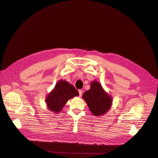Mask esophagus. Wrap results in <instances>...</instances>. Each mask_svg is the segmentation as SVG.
Here are the masks:
<instances>
[{
	"mask_svg": "<svg viewBox=\"0 0 158 158\" xmlns=\"http://www.w3.org/2000/svg\"><path fill=\"white\" fill-rule=\"evenodd\" d=\"M82 92H82V90H81V89H79V96H80V97L82 96Z\"/></svg>",
	"mask_w": 158,
	"mask_h": 158,
	"instance_id": "34e87169",
	"label": "esophagus"
}]
</instances>
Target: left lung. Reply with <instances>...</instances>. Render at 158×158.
I'll return each instance as SVG.
<instances>
[{"label": "left lung", "mask_w": 158, "mask_h": 158, "mask_svg": "<svg viewBox=\"0 0 158 158\" xmlns=\"http://www.w3.org/2000/svg\"><path fill=\"white\" fill-rule=\"evenodd\" d=\"M89 111L94 116L99 117L106 114L112 106L113 99L97 81L91 82L90 89L82 95Z\"/></svg>", "instance_id": "left-lung-1"}]
</instances>
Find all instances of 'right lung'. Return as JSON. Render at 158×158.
I'll return each instance as SVG.
<instances>
[{"mask_svg": "<svg viewBox=\"0 0 158 158\" xmlns=\"http://www.w3.org/2000/svg\"><path fill=\"white\" fill-rule=\"evenodd\" d=\"M77 96H79L78 91L72 85L66 81L60 80L46 96L45 102L48 110L57 114L62 111L69 99Z\"/></svg>", "mask_w": 158, "mask_h": 158, "instance_id": "right-lung-1", "label": "right lung"}]
</instances>
